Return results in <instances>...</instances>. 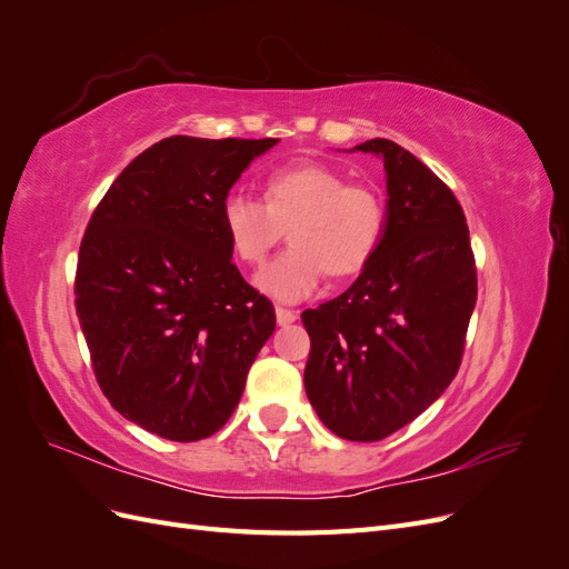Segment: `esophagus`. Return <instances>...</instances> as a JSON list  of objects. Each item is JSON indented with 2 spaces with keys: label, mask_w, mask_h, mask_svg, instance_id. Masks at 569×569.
<instances>
[{
  "label": "esophagus",
  "mask_w": 569,
  "mask_h": 569,
  "mask_svg": "<svg viewBox=\"0 0 569 569\" xmlns=\"http://www.w3.org/2000/svg\"><path fill=\"white\" fill-rule=\"evenodd\" d=\"M274 318H278V325H291L295 322L299 316H297V311H289V308H282V306H278L274 308Z\"/></svg>",
  "instance_id": "34e87169"
}]
</instances>
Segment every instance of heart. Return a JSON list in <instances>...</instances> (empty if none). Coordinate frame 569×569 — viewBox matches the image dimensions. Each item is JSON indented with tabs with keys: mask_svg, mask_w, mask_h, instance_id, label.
<instances>
[{
	"mask_svg": "<svg viewBox=\"0 0 569 569\" xmlns=\"http://www.w3.org/2000/svg\"><path fill=\"white\" fill-rule=\"evenodd\" d=\"M222 232L239 261L261 266L282 242L291 249L258 272L263 295L297 303L330 278L368 266L385 232V201L368 184H351L325 163L278 168L263 182V203L230 194L220 206Z\"/></svg>",
	"mask_w": 569,
	"mask_h": 569,
	"instance_id": "obj_1",
	"label": "heart"
}]
</instances>
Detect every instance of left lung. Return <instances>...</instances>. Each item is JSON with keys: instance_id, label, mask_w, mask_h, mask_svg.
I'll list each match as a JSON object with an SVG mask.
<instances>
[{"instance_id": "obj_1", "label": "left lung", "mask_w": 569, "mask_h": 569, "mask_svg": "<svg viewBox=\"0 0 569 569\" xmlns=\"http://www.w3.org/2000/svg\"><path fill=\"white\" fill-rule=\"evenodd\" d=\"M353 149L385 161V232L343 295L301 313L311 337L303 385L337 437L380 441L453 382L477 268L460 203L432 170L382 137Z\"/></svg>"}]
</instances>
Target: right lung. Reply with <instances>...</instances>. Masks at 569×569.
Segmentation results:
<instances>
[{"instance_id":"add662e5","label":"right lung","mask_w":569,"mask_h":569,"mask_svg":"<svg viewBox=\"0 0 569 569\" xmlns=\"http://www.w3.org/2000/svg\"><path fill=\"white\" fill-rule=\"evenodd\" d=\"M278 142L166 137L126 166L84 230L76 311L92 370L151 435H216L274 330L272 303L232 263L220 206Z\"/></svg>"}]
</instances>
